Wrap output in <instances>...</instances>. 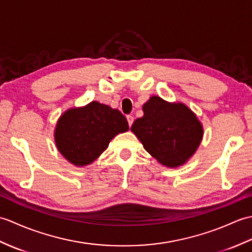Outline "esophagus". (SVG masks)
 Here are the masks:
<instances>
[{"label":"esophagus","mask_w":252,"mask_h":252,"mask_svg":"<svg viewBox=\"0 0 252 252\" xmlns=\"http://www.w3.org/2000/svg\"><path fill=\"white\" fill-rule=\"evenodd\" d=\"M126 120H127V123H129V126H131L133 121H134V118L129 115V116H126Z\"/></svg>","instance_id":"1"}]
</instances>
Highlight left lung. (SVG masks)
Masks as SVG:
<instances>
[{
    "label": "left lung",
    "instance_id": "8db88e82",
    "mask_svg": "<svg viewBox=\"0 0 252 252\" xmlns=\"http://www.w3.org/2000/svg\"><path fill=\"white\" fill-rule=\"evenodd\" d=\"M144 116L131 126L145 151L167 168H179L196 153L203 127L196 114L181 101L154 95L143 105Z\"/></svg>",
    "mask_w": 252,
    "mask_h": 252
}]
</instances>
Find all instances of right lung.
<instances>
[{"instance_id":"obj_1","label":"right lung","mask_w":252,"mask_h":252,"mask_svg":"<svg viewBox=\"0 0 252 252\" xmlns=\"http://www.w3.org/2000/svg\"><path fill=\"white\" fill-rule=\"evenodd\" d=\"M127 130L129 125L119 110L93 100L63 112L57 120L54 140L69 162L85 167L106 151L112 138Z\"/></svg>"}]
</instances>
